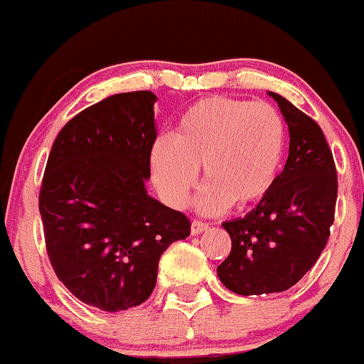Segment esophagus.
Masks as SVG:
<instances>
[{"instance_id": "34e87169", "label": "esophagus", "mask_w": 364, "mask_h": 364, "mask_svg": "<svg viewBox=\"0 0 364 364\" xmlns=\"http://www.w3.org/2000/svg\"><path fill=\"white\" fill-rule=\"evenodd\" d=\"M205 230H208V223L198 221V219H194V221L191 223V233H193V235H198V233L205 232Z\"/></svg>"}]
</instances>
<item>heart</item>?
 <instances>
[{"mask_svg": "<svg viewBox=\"0 0 364 364\" xmlns=\"http://www.w3.org/2000/svg\"><path fill=\"white\" fill-rule=\"evenodd\" d=\"M287 146L283 118L267 102L207 97L187 107L170 138L150 150V175L161 198L182 208L198 182L201 212L235 205L246 208L269 194L282 170Z\"/></svg>", "mask_w": 364, "mask_h": 364, "instance_id": "obj_1", "label": "heart"}]
</instances>
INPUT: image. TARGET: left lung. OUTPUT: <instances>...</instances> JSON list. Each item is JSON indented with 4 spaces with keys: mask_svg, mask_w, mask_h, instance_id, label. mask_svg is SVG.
I'll return each mask as SVG.
<instances>
[{
    "mask_svg": "<svg viewBox=\"0 0 364 364\" xmlns=\"http://www.w3.org/2000/svg\"><path fill=\"white\" fill-rule=\"evenodd\" d=\"M269 95L289 125V159L257 208L223 223L232 251L218 276L239 296L285 292L296 285L318 260L334 221L336 168L322 129L285 97Z\"/></svg>",
    "mask_w": 364,
    "mask_h": 364,
    "instance_id": "1",
    "label": "left lung"
}]
</instances>
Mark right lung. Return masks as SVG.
I'll return each instance as SVG.
<instances>
[{
	"mask_svg": "<svg viewBox=\"0 0 364 364\" xmlns=\"http://www.w3.org/2000/svg\"><path fill=\"white\" fill-rule=\"evenodd\" d=\"M152 92L117 93L67 122L53 143L38 208L56 276L102 311L145 303L161 255L189 235L182 212L146 193L157 138Z\"/></svg>",
	"mask_w": 364,
	"mask_h": 364,
	"instance_id": "obj_1",
	"label": "right lung"
}]
</instances>
